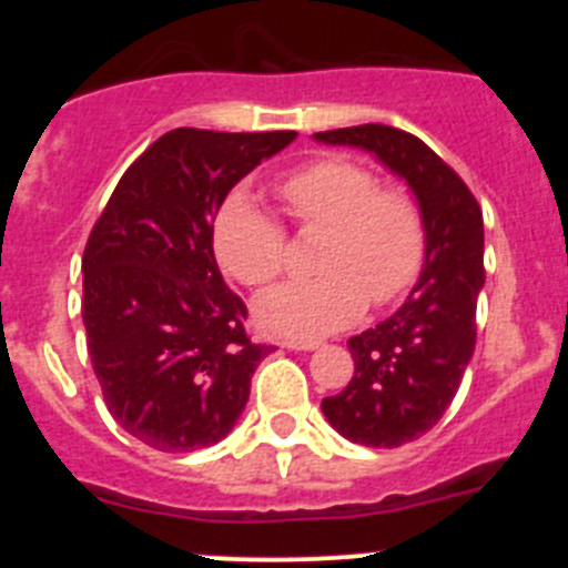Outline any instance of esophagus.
Segmentation results:
<instances>
[{
	"instance_id": "1",
	"label": "esophagus",
	"mask_w": 568,
	"mask_h": 568,
	"mask_svg": "<svg viewBox=\"0 0 568 568\" xmlns=\"http://www.w3.org/2000/svg\"><path fill=\"white\" fill-rule=\"evenodd\" d=\"M285 348H291V352H313V348H318V341H302V337H288V341H283Z\"/></svg>"
}]
</instances>
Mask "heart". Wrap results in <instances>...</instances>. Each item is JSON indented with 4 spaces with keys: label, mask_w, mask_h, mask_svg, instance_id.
<instances>
[{
    "label": "heart",
    "mask_w": 568,
    "mask_h": 568,
    "mask_svg": "<svg viewBox=\"0 0 568 568\" xmlns=\"http://www.w3.org/2000/svg\"><path fill=\"white\" fill-rule=\"evenodd\" d=\"M300 231H326L316 252L321 277L288 283L255 302V318L274 335L318 337L352 324L365 305L387 307L417 283L426 263V216L415 194L382 186L379 175L343 156L302 164L277 183ZM283 222L250 194L233 192L214 220V255L247 288L283 274Z\"/></svg>",
    "instance_id": "1"
}]
</instances>
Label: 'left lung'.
Wrapping results in <instances>:
<instances>
[{
  "label": "left lung",
  "instance_id": "8db88e82",
  "mask_svg": "<svg viewBox=\"0 0 568 568\" xmlns=\"http://www.w3.org/2000/svg\"><path fill=\"white\" fill-rule=\"evenodd\" d=\"M318 142L376 153L406 178L426 216V263L390 318L354 335V376L321 400L337 434L365 448H398L432 432L462 385L484 288V216L454 168L409 131L382 123L318 131Z\"/></svg>",
  "mask_w": 568,
  "mask_h": 568
}]
</instances>
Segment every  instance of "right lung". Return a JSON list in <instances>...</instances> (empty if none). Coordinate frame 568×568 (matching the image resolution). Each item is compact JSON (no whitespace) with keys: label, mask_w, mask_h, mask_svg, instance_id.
<instances>
[{"label":"right lung","mask_w":568,"mask_h":568,"mask_svg":"<svg viewBox=\"0 0 568 568\" xmlns=\"http://www.w3.org/2000/svg\"><path fill=\"white\" fill-rule=\"evenodd\" d=\"M296 131L173 129L114 186L82 255L88 352L109 415L164 454L227 437L272 346L222 280L214 216L227 192Z\"/></svg>","instance_id":"obj_1"}]
</instances>
